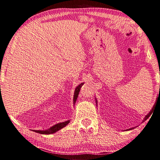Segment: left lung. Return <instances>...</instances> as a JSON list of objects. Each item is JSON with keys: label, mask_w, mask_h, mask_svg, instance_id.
I'll list each match as a JSON object with an SVG mask.
<instances>
[{"label": "left lung", "mask_w": 160, "mask_h": 160, "mask_svg": "<svg viewBox=\"0 0 160 160\" xmlns=\"http://www.w3.org/2000/svg\"><path fill=\"white\" fill-rule=\"evenodd\" d=\"M155 105H156V103H155ZM155 105H154V107H153V108L152 109V110H151L150 112H149V114H148V115L146 116V117H145V118L144 119V120H143V122L144 121H145V120H146L148 118V117H149L150 115H151V114H152V112H153V110H154V108H155ZM127 130H131V128H130V129H127Z\"/></svg>", "instance_id": "8db88e82"}]
</instances>
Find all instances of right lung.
<instances>
[{
  "label": "right lung",
  "mask_w": 160,
  "mask_h": 160,
  "mask_svg": "<svg viewBox=\"0 0 160 160\" xmlns=\"http://www.w3.org/2000/svg\"><path fill=\"white\" fill-rule=\"evenodd\" d=\"M84 83H82L81 84L78 85L77 88L75 89V91H74V104L76 102V100H77L78 96V93H79V91L81 88H82V86H83V84ZM69 123V120L68 121H66V122H62V123H59V124H57L53 126V127H50V128L47 130H45V131H38V130H33V131H35L36 133H41V134H50V133H55L56 131H59L61 128H62L63 127H66V126Z\"/></svg>",
  "instance_id": "obj_1"
}]
</instances>
